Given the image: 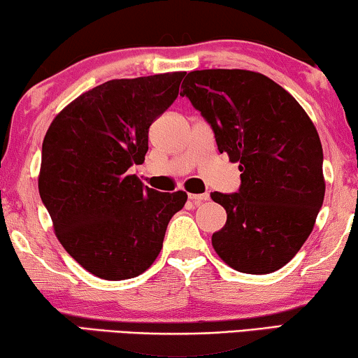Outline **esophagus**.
I'll list each match as a JSON object with an SVG mask.
<instances>
[{
  "label": "esophagus",
  "instance_id": "1",
  "mask_svg": "<svg viewBox=\"0 0 358 358\" xmlns=\"http://www.w3.org/2000/svg\"><path fill=\"white\" fill-rule=\"evenodd\" d=\"M189 199L192 200L194 203H202V202H207V200L210 199L208 194H189Z\"/></svg>",
  "mask_w": 358,
  "mask_h": 358
}]
</instances>
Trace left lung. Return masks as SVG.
I'll return each instance as SVG.
<instances>
[{
    "instance_id": "8db88e82",
    "label": "left lung",
    "mask_w": 358,
    "mask_h": 358,
    "mask_svg": "<svg viewBox=\"0 0 358 358\" xmlns=\"http://www.w3.org/2000/svg\"><path fill=\"white\" fill-rule=\"evenodd\" d=\"M180 90L241 171L239 192L210 194L227 210L213 249L238 272L278 271L305 244L324 200L315 124L290 92L256 71H190Z\"/></svg>"
}]
</instances>
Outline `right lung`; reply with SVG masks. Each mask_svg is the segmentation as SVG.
Segmentation results:
<instances>
[{
  "label": "right lung",
  "mask_w": 358,
  "mask_h": 358,
  "mask_svg": "<svg viewBox=\"0 0 358 358\" xmlns=\"http://www.w3.org/2000/svg\"><path fill=\"white\" fill-rule=\"evenodd\" d=\"M185 71L110 80L58 112L42 143L38 194L65 251L92 275L143 273L163 248L182 190L143 187L129 169L148 151V129L179 94Z\"/></svg>",
  "instance_id": "1"
}]
</instances>
